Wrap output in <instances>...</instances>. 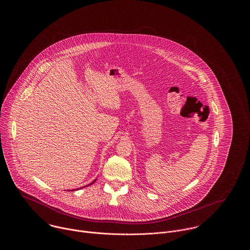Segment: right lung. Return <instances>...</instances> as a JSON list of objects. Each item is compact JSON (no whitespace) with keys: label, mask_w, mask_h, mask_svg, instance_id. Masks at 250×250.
I'll list each match as a JSON object with an SVG mask.
<instances>
[{"label":"right lung","mask_w":250,"mask_h":250,"mask_svg":"<svg viewBox=\"0 0 250 250\" xmlns=\"http://www.w3.org/2000/svg\"><path fill=\"white\" fill-rule=\"evenodd\" d=\"M95 181H96V179H95V181H94V182H93V183H91V184H89V185H88V186H91V185H92V184H94V183H95ZM86 187H87V186H86ZM72 190H75V189H72Z\"/></svg>","instance_id":"1"}]
</instances>
